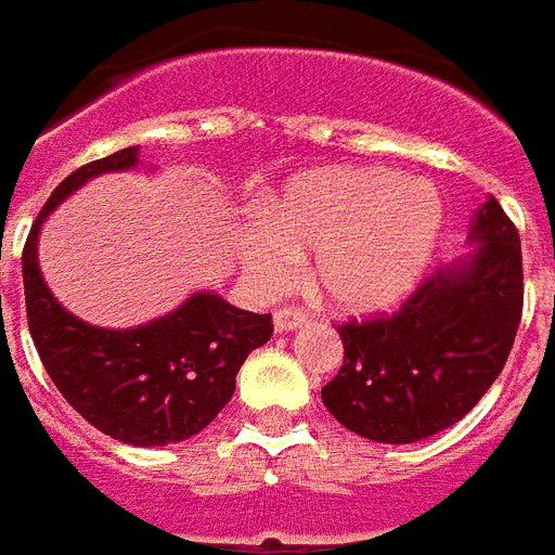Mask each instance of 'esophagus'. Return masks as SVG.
<instances>
[{"mask_svg":"<svg viewBox=\"0 0 555 555\" xmlns=\"http://www.w3.org/2000/svg\"><path fill=\"white\" fill-rule=\"evenodd\" d=\"M305 321L307 315L301 310H293V307H282V310L273 313V327H276V333H291V330L301 327Z\"/></svg>","mask_w":555,"mask_h":555,"instance_id":"1","label":"esophagus"}]
</instances>
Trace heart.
I'll list each match as a JSON object with an SVG mask.
<instances>
[{"label": "heart", "instance_id": "heart-1", "mask_svg": "<svg viewBox=\"0 0 555 555\" xmlns=\"http://www.w3.org/2000/svg\"><path fill=\"white\" fill-rule=\"evenodd\" d=\"M443 228L435 185L386 169L299 177L273 199L242 264L259 287H282L296 254L313 250L310 276L347 313H380L423 276Z\"/></svg>", "mask_w": 555, "mask_h": 555}]
</instances>
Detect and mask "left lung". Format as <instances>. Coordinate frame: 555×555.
Instances as JSON below:
<instances>
[{
  "label": "left lung",
  "mask_w": 555,
  "mask_h": 555,
  "mask_svg": "<svg viewBox=\"0 0 555 555\" xmlns=\"http://www.w3.org/2000/svg\"><path fill=\"white\" fill-rule=\"evenodd\" d=\"M477 242L398 313L338 324L344 364L321 389L335 421L375 443H417L463 421L500 378L522 319V245L493 197Z\"/></svg>",
  "instance_id": "obj_1"
}]
</instances>
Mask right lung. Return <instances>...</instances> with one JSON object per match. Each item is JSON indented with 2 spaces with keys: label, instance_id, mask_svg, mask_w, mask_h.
<instances>
[{
  "label": "right lung",
  "instance_id": "add662e5",
  "mask_svg": "<svg viewBox=\"0 0 555 555\" xmlns=\"http://www.w3.org/2000/svg\"><path fill=\"white\" fill-rule=\"evenodd\" d=\"M138 146L92 160L55 185L22 250L27 327L55 389L98 431L129 446L189 440L222 412L236 372L273 335L270 313H248L217 293H194L163 319L132 330L69 315L39 270V231L62 199L106 171L132 169Z\"/></svg>",
  "mask_w": 555,
  "mask_h": 555
}]
</instances>
